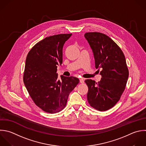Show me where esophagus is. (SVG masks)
I'll use <instances>...</instances> for the list:
<instances>
[{
    "label": "esophagus",
    "instance_id": "34e87169",
    "mask_svg": "<svg viewBox=\"0 0 146 146\" xmlns=\"http://www.w3.org/2000/svg\"><path fill=\"white\" fill-rule=\"evenodd\" d=\"M79 81L81 83H83L84 82V80L83 78H79Z\"/></svg>",
    "mask_w": 146,
    "mask_h": 146
}]
</instances>
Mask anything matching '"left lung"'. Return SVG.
I'll list each match as a JSON object with an SVG mask.
<instances>
[{"label":"left lung","mask_w":146,"mask_h":146,"mask_svg":"<svg viewBox=\"0 0 146 146\" xmlns=\"http://www.w3.org/2000/svg\"><path fill=\"white\" fill-rule=\"evenodd\" d=\"M93 53L96 68L102 70L101 80H85L87 100L94 108L104 111L119 100L128 78L125 56L120 47L108 36L100 33L84 34Z\"/></svg>","instance_id":"8db88e82"}]
</instances>
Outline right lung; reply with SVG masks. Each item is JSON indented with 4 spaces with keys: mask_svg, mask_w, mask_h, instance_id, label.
Returning a JSON list of instances; mask_svg holds the SVG:
<instances>
[{
    "mask_svg": "<svg viewBox=\"0 0 146 146\" xmlns=\"http://www.w3.org/2000/svg\"><path fill=\"white\" fill-rule=\"evenodd\" d=\"M72 34L47 37L29 52L23 82L31 98L39 107L51 113L66 106L70 93L79 83L78 78L60 75L57 67L63 62V47Z\"/></svg>",
    "mask_w": 146,
    "mask_h": 146,
    "instance_id": "add662e5",
    "label": "right lung"
}]
</instances>
